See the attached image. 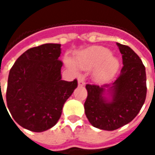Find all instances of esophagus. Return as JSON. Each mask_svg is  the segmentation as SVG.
<instances>
[{
  "label": "esophagus",
  "mask_w": 155,
  "mask_h": 155,
  "mask_svg": "<svg viewBox=\"0 0 155 155\" xmlns=\"http://www.w3.org/2000/svg\"><path fill=\"white\" fill-rule=\"evenodd\" d=\"M84 84H85L84 78L83 77H78V85L79 86H84Z\"/></svg>",
  "instance_id": "34e87169"
}]
</instances>
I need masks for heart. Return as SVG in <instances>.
Masks as SVG:
<instances>
[{"label": "heart", "instance_id": "heart-1", "mask_svg": "<svg viewBox=\"0 0 155 155\" xmlns=\"http://www.w3.org/2000/svg\"><path fill=\"white\" fill-rule=\"evenodd\" d=\"M77 64L83 69L97 67L96 78L106 80L116 73L119 66L118 59L110 54L109 49L103 46H92L82 51L77 58Z\"/></svg>", "mask_w": 155, "mask_h": 155}]
</instances>
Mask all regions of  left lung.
Wrapping results in <instances>:
<instances>
[{
  "instance_id": "8db88e82",
  "label": "left lung",
  "mask_w": 155,
  "mask_h": 155,
  "mask_svg": "<svg viewBox=\"0 0 155 155\" xmlns=\"http://www.w3.org/2000/svg\"><path fill=\"white\" fill-rule=\"evenodd\" d=\"M116 45L123 66L116 81L102 86L85 85L88 96L84 110L89 122L95 128L109 131L131 122L138 115L147 96L146 71L140 57L128 45ZM106 90L112 96L110 102L104 98Z\"/></svg>"
}]
</instances>
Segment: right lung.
I'll list each match as a JSON object with an SVG mask.
<instances>
[{
	"mask_svg": "<svg viewBox=\"0 0 155 155\" xmlns=\"http://www.w3.org/2000/svg\"><path fill=\"white\" fill-rule=\"evenodd\" d=\"M60 45L44 44L28 49L9 71L6 93L9 112L20 126L33 132H43L56 124L64 104L78 87L77 79H61Z\"/></svg>",
	"mask_w": 155,
	"mask_h": 155,
	"instance_id": "add662e5",
	"label": "right lung"
}]
</instances>
